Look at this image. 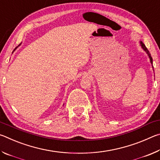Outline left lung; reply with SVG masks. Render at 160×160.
Listing matches in <instances>:
<instances>
[{
    "instance_id": "obj_1",
    "label": "left lung",
    "mask_w": 160,
    "mask_h": 160,
    "mask_svg": "<svg viewBox=\"0 0 160 160\" xmlns=\"http://www.w3.org/2000/svg\"><path fill=\"white\" fill-rule=\"evenodd\" d=\"M140 44H141V47H142V48H143V49H144L145 51H146V53H147L148 54V56H149V58H150V62H151V63L152 64V56H151V54H150V51H148V49L147 48H146V47H145V45L143 44V43L142 42H140Z\"/></svg>"
}]
</instances>
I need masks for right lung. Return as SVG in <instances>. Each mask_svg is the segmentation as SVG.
I'll return each instance as SVG.
<instances>
[{
  "instance_id": "1",
  "label": "right lung",
  "mask_w": 160,
  "mask_h": 160,
  "mask_svg": "<svg viewBox=\"0 0 160 160\" xmlns=\"http://www.w3.org/2000/svg\"><path fill=\"white\" fill-rule=\"evenodd\" d=\"M16 48H17V47H16V48H15V49H14V51H15V49H16Z\"/></svg>"
}]
</instances>
